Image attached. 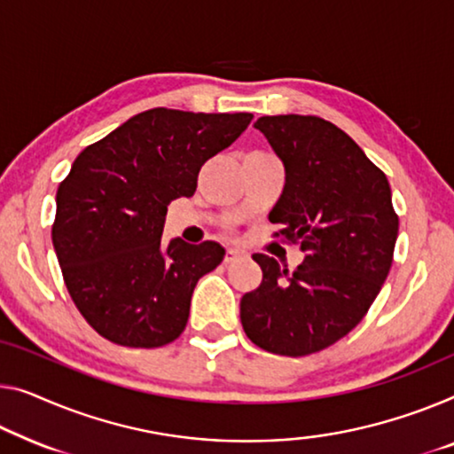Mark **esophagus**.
<instances>
[{
  "label": "esophagus",
  "mask_w": 454,
  "mask_h": 454,
  "mask_svg": "<svg viewBox=\"0 0 454 454\" xmlns=\"http://www.w3.org/2000/svg\"><path fill=\"white\" fill-rule=\"evenodd\" d=\"M242 256H245V253H240V250L228 248L226 250V256H224V262H236L239 259H242Z\"/></svg>",
  "instance_id": "obj_1"
}]
</instances>
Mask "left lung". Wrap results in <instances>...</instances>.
Instances as JSON below:
<instances>
[{
	"label": "left lung",
	"mask_w": 454,
	"mask_h": 454,
	"mask_svg": "<svg viewBox=\"0 0 454 454\" xmlns=\"http://www.w3.org/2000/svg\"><path fill=\"white\" fill-rule=\"evenodd\" d=\"M286 167V187L269 220L297 242L294 273L253 254L262 281L240 300V322L256 347L303 356L347 336L381 292L394 261L400 220L389 181L361 146L317 116L254 121Z\"/></svg>",
	"instance_id": "1"
}]
</instances>
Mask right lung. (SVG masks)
Segmentation results:
<instances>
[{"instance_id": "1", "label": "right lung", "mask_w": 454, "mask_h": 454, "mask_svg": "<svg viewBox=\"0 0 454 454\" xmlns=\"http://www.w3.org/2000/svg\"><path fill=\"white\" fill-rule=\"evenodd\" d=\"M253 114L154 107L87 146L59 185L52 245L81 316L110 342L157 348L185 330L198 281L224 259L218 242H162L167 206L192 198L201 165Z\"/></svg>"}]
</instances>
